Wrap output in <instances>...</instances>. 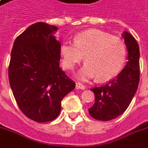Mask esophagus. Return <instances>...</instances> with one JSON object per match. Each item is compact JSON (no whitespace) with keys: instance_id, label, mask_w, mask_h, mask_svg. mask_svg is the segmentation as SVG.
<instances>
[{"instance_id":"obj_1","label":"esophagus","mask_w":148,"mask_h":148,"mask_svg":"<svg viewBox=\"0 0 148 148\" xmlns=\"http://www.w3.org/2000/svg\"><path fill=\"white\" fill-rule=\"evenodd\" d=\"M76 88L77 89H80V90H85L86 89V86L82 85V83H79V82H77L76 83Z\"/></svg>"}]
</instances>
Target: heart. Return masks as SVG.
<instances>
[{"label":"heart","mask_w":148,"mask_h":148,"mask_svg":"<svg viewBox=\"0 0 148 148\" xmlns=\"http://www.w3.org/2000/svg\"><path fill=\"white\" fill-rule=\"evenodd\" d=\"M74 44L64 42L60 47L62 66L73 70L82 60L86 62L77 73V78L98 82L114 78L123 70L127 58V47L123 39L97 29L77 34Z\"/></svg>","instance_id":"b5f03b06"}]
</instances>
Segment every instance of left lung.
<instances>
[{
	"mask_svg": "<svg viewBox=\"0 0 148 148\" xmlns=\"http://www.w3.org/2000/svg\"><path fill=\"white\" fill-rule=\"evenodd\" d=\"M122 37L127 51L124 68L107 84L90 90L95 95V103L89 112L96 120L111 121L123 114L136 93L140 82V47L129 32H124Z\"/></svg>",
	"mask_w": 148,
	"mask_h": 148,
	"instance_id": "8db88e82",
	"label": "left lung"
}]
</instances>
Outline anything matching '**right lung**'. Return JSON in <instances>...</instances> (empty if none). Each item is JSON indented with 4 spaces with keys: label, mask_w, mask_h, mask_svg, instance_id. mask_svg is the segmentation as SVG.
<instances>
[{
    "label": "right lung",
    "mask_w": 148,
    "mask_h": 148,
    "mask_svg": "<svg viewBox=\"0 0 148 148\" xmlns=\"http://www.w3.org/2000/svg\"><path fill=\"white\" fill-rule=\"evenodd\" d=\"M57 30L43 22L32 24L16 39L12 49L8 79L12 93L23 113L39 123L55 120L62 100L75 88L59 66Z\"/></svg>",
    "instance_id": "right-lung-1"
}]
</instances>
